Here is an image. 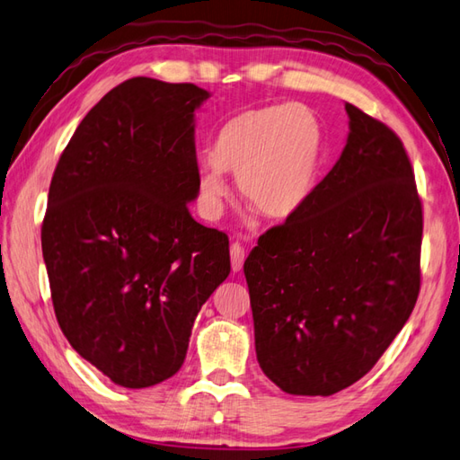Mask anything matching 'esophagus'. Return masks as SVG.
<instances>
[{"label":"esophagus","instance_id":"obj_1","mask_svg":"<svg viewBox=\"0 0 460 460\" xmlns=\"http://www.w3.org/2000/svg\"><path fill=\"white\" fill-rule=\"evenodd\" d=\"M229 252H231V269L233 272H239L243 269V261H245V249H243L241 243H233Z\"/></svg>","mask_w":460,"mask_h":460}]
</instances>
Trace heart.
<instances>
[{
  "instance_id": "1",
  "label": "heart",
  "mask_w": 460,
  "mask_h": 460,
  "mask_svg": "<svg viewBox=\"0 0 460 460\" xmlns=\"http://www.w3.org/2000/svg\"><path fill=\"white\" fill-rule=\"evenodd\" d=\"M324 130L305 104L275 102L243 111L223 124L211 160L198 178L199 208L217 217L229 188L223 172L237 173V191L262 217L288 219L314 191Z\"/></svg>"
}]
</instances>
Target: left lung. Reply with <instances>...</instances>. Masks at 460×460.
I'll list each match as a JSON object with an SVG mask.
<instances>
[{
	"instance_id": "obj_1",
	"label": "left lung",
	"mask_w": 460,
	"mask_h": 460,
	"mask_svg": "<svg viewBox=\"0 0 460 460\" xmlns=\"http://www.w3.org/2000/svg\"><path fill=\"white\" fill-rule=\"evenodd\" d=\"M334 168L243 265L261 369L290 395H334L376 366L421 287L423 209L402 140L346 102Z\"/></svg>"
}]
</instances>
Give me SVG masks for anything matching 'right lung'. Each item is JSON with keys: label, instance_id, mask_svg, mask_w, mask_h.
Masks as SVG:
<instances>
[{"label": "right lung", "instance_id": "1", "mask_svg": "<svg viewBox=\"0 0 460 460\" xmlns=\"http://www.w3.org/2000/svg\"><path fill=\"white\" fill-rule=\"evenodd\" d=\"M211 93L136 76L84 116L41 229L57 322L116 385L178 374L195 316L229 277V239L191 217L195 111Z\"/></svg>", "mask_w": 460, "mask_h": 460}]
</instances>
